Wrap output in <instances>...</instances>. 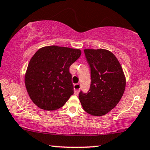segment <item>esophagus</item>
<instances>
[{"mask_svg":"<svg viewBox=\"0 0 150 150\" xmlns=\"http://www.w3.org/2000/svg\"><path fill=\"white\" fill-rule=\"evenodd\" d=\"M81 85L80 84H74V90H75V94L78 95L79 92V89H80Z\"/></svg>","mask_w":150,"mask_h":150,"instance_id":"obj_1","label":"esophagus"}]
</instances>
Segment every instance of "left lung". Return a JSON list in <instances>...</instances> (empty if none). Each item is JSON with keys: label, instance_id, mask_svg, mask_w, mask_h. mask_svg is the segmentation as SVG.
I'll list each match as a JSON object with an SVG mask.
<instances>
[{"label": "left lung", "instance_id": "1", "mask_svg": "<svg viewBox=\"0 0 150 150\" xmlns=\"http://www.w3.org/2000/svg\"><path fill=\"white\" fill-rule=\"evenodd\" d=\"M91 68L88 91L79 92V100L86 113L95 116L105 115L117 105L124 93L126 80L115 56L105 49H85Z\"/></svg>", "mask_w": 150, "mask_h": 150}]
</instances>
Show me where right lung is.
Masks as SVG:
<instances>
[{
	"mask_svg": "<svg viewBox=\"0 0 150 150\" xmlns=\"http://www.w3.org/2000/svg\"><path fill=\"white\" fill-rule=\"evenodd\" d=\"M80 55L79 49L56 45L36 52L28 66L25 84L37 107L47 111L63 107L74 93L69 68Z\"/></svg>",
	"mask_w": 150,
	"mask_h": 150,
	"instance_id": "1",
	"label": "right lung"
}]
</instances>
